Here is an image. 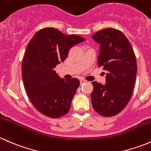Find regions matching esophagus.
Listing matches in <instances>:
<instances>
[{
    "mask_svg": "<svg viewBox=\"0 0 151 151\" xmlns=\"http://www.w3.org/2000/svg\"><path fill=\"white\" fill-rule=\"evenodd\" d=\"M80 84H83V83H86V80H84V79H80Z\"/></svg>",
    "mask_w": 151,
    "mask_h": 151,
    "instance_id": "esophagus-1",
    "label": "esophagus"
}]
</instances>
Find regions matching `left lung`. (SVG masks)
<instances>
[{"mask_svg": "<svg viewBox=\"0 0 151 151\" xmlns=\"http://www.w3.org/2000/svg\"><path fill=\"white\" fill-rule=\"evenodd\" d=\"M93 39L100 44L98 66L106 71L104 85L93 82L91 101L94 110L104 117L116 115L126 107L132 96L137 74L135 55L121 31L105 28Z\"/></svg>", "mask_w": 151, "mask_h": 151, "instance_id": "left-lung-1", "label": "left lung"}]
</instances>
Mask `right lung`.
Wrapping results in <instances>:
<instances>
[{"label":"right lung","instance_id":"right-lung-1","mask_svg":"<svg viewBox=\"0 0 151 151\" xmlns=\"http://www.w3.org/2000/svg\"><path fill=\"white\" fill-rule=\"evenodd\" d=\"M85 40L45 28L38 30L29 42L22 60V81L30 102L45 116L58 118L69 111L80 80L60 78L54 68L66 58L71 47Z\"/></svg>","mask_w":151,"mask_h":151}]
</instances>
